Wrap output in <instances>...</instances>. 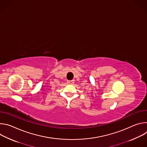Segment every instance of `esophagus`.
<instances>
[{"instance_id":"esophagus-1","label":"esophagus","mask_w":147,"mask_h":147,"mask_svg":"<svg viewBox=\"0 0 147 147\" xmlns=\"http://www.w3.org/2000/svg\"><path fill=\"white\" fill-rule=\"evenodd\" d=\"M67 83L69 84H73L74 83V80H70V81H67Z\"/></svg>"}]
</instances>
